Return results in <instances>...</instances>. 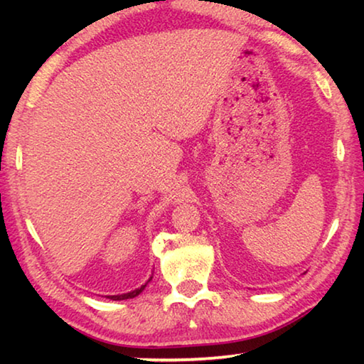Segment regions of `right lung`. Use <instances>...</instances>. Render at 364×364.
<instances>
[{"label":"right lung","mask_w":364,"mask_h":364,"mask_svg":"<svg viewBox=\"0 0 364 364\" xmlns=\"http://www.w3.org/2000/svg\"><path fill=\"white\" fill-rule=\"evenodd\" d=\"M152 279V276L149 278V281ZM147 281V282H149ZM147 282L144 286H141L139 289H134V291H132V292H128V294H122V295H107V299H110V300H127V299H133V297H136V295H139L141 292L144 291V287L147 286Z\"/></svg>","instance_id":"obj_1"}]
</instances>
